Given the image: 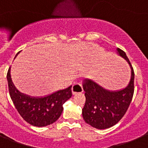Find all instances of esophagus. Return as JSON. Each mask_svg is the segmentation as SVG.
Instances as JSON below:
<instances>
[{"instance_id":"1","label":"esophagus","mask_w":148,"mask_h":148,"mask_svg":"<svg viewBox=\"0 0 148 148\" xmlns=\"http://www.w3.org/2000/svg\"><path fill=\"white\" fill-rule=\"evenodd\" d=\"M83 87L82 84L80 83H77V84H74L73 85V88H72V92H73V95H75L77 93H82L83 92Z\"/></svg>"}]
</instances>
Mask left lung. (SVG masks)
Returning <instances> with one entry per match:
<instances>
[{"label":"left lung","mask_w":148,"mask_h":148,"mask_svg":"<svg viewBox=\"0 0 148 148\" xmlns=\"http://www.w3.org/2000/svg\"><path fill=\"white\" fill-rule=\"evenodd\" d=\"M117 52L131 67V79L125 88L119 91H108L90 79L83 82L85 103L82 116L85 123L94 128L105 129L116 125L125 115L134 94L135 73L126 54L117 48Z\"/></svg>","instance_id":"1"}]
</instances>
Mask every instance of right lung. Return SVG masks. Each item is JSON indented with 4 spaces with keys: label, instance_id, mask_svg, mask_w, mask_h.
<instances>
[{
    "label": "right lung",
    "instance_id": "obj_1",
    "mask_svg": "<svg viewBox=\"0 0 148 148\" xmlns=\"http://www.w3.org/2000/svg\"><path fill=\"white\" fill-rule=\"evenodd\" d=\"M7 79L10 95L16 109L24 120L34 126H46L56 122L63 112V103L73 95L72 85L43 97L24 95L16 88L11 80L10 67L7 72Z\"/></svg>",
    "mask_w": 148,
    "mask_h": 148
}]
</instances>
